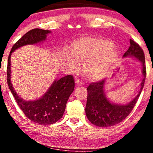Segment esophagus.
Masks as SVG:
<instances>
[{"instance_id":"34e87169","label":"esophagus","mask_w":153,"mask_h":153,"mask_svg":"<svg viewBox=\"0 0 153 153\" xmlns=\"http://www.w3.org/2000/svg\"><path fill=\"white\" fill-rule=\"evenodd\" d=\"M75 84H76L77 85H84V82L82 81V80H79V79H78V80H76V81H75Z\"/></svg>"}]
</instances>
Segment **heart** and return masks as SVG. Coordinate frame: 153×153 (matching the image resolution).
I'll list each match as a JSON object with an SVG mask.
<instances>
[{
  "mask_svg": "<svg viewBox=\"0 0 153 153\" xmlns=\"http://www.w3.org/2000/svg\"><path fill=\"white\" fill-rule=\"evenodd\" d=\"M113 44L107 40L80 38L73 45V55L67 56V62L73 70L78 68V62H85L83 73L92 80L102 78L107 74L117 57L111 48Z\"/></svg>",
  "mask_w": 153,
  "mask_h": 153,
  "instance_id": "b5f03b06",
  "label": "heart"
}]
</instances>
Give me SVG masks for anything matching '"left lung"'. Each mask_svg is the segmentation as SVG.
<instances>
[{
	"instance_id": "1",
	"label": "left lung",
	"mask_w": 153,
	"mask_h": 153,
	"mask_svg": "<svg viewBox=\"0 0 153 153\" xmlns=\"http://www.w3.org/2000/svg\"><path fill=\"white\" fill-rule=\"evenodd\" d=\"M133 56L143 62V74L144 78L141 82V88L136 98L127 105H117L110 103L103 92L104 80L91 82L87 88L88 96L85 106L87 118L94 125L100 127H108L119 124L126 119L134 108L140 96L146 78L145 57L143 50L137 43L130 39V46L124 57Z\"/></svg>"
}]
</instances>
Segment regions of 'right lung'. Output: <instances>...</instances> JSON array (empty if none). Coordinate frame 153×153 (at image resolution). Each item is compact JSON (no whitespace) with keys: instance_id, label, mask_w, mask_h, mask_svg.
I'll return each instance as SVG.
<instances>
[{"instance_id":"add662e5","label":"right lung","mask_w":153,"mask_h":153,"mask_svg":"<svg viewBox=\"0 0 153 153\" xmlns=\"http://www.w3.org/2000/svg\"><path fill=\"white\" fill-rule=\"evenodd\" d=\"M50 31L34 29L26 33L12 47L7 65V82L19 108L28 119L36 124L47 125L54 124L62 118L66 103L74 91L75 80L72 75L55 80L43 97L34 101H24L15 92L10 82V54L19 47L34 45L46 39Z\"/></svg>"}]
</instances>
